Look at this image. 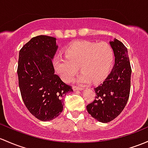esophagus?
<instances>
[{"instance_id": "esophagus-1", "label": "esophagus", "mask_w": 148, "mask_h": 148, "mask_svg": "<svg viewBox=\"0 0 148 148\" xmlns=\"http://www.w3.org/2000/svg\"><path fill=\"white\" fill-rule=\"evenodd\" d=\"M72 88L74 91H78V90H79V91H82V90H83V88H81V87L77 86H73Z\"/></svg>"}]
</instances>
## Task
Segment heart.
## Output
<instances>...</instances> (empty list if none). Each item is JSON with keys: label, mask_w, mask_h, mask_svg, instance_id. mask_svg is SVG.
Listing matches in <instances>:
<instances>
[{"label": "heart", "mask_w": 148, "mask_h": 148, "mask_svg": "<svg viewBox=\"0 0 148 148\" xmlns=\"http://www.w3.org/2000/svg\"><path fill=\"white\" fill-rule=\"evenodd\" d=\"M64 53L65 57L54 59V66L66 83L72 82L79 66L83 71L77 79L79 84L88 83L91 80L101 82L111 71L115 59L113 47L106 42L75 41L65 48Z\"/></svg>", "instance_id": "b5f03b06"}]
</instances>
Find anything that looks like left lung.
Segmentation results:
<instances>
[{
    "label": "left lung",
    "instance_id": "8db88e82",
    "mask_svg": "<svg viewBox=\"0 0 148 148\" xmlns=\"http://www.w3.org/2000/svg\"><path fill=\"white\" fill-rule=\"evenodd\" d=\"M115 54V64L107 78L94 88L96 98L86 106L88 113L99 122L108 123L121 114L130 91L131 66L126 47L115 39L110 42Z\"/></svg>",
    "mask_w": 148,
    "mask_h": 148
}]
</instances>
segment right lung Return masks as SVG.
<instances>
[{"label":"right lung","mask_w":148,"mask_h":148,"mask_svg":"<svg viewBox=\"0 0 148 148\" xmlns=\"http://www.w3.org/2000/svg\"><path fill=\"white\" fill-rule=\"evenodd\" d=\"M58 46L56 38L47 35L32 37L19 52V88L26 108L37 119L52 121L63 111L64 97L73 91L54 74L52 60Z\"/></svg>","instance_id":"right-lung-1"}]
</instances>
